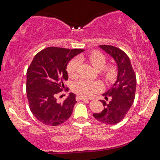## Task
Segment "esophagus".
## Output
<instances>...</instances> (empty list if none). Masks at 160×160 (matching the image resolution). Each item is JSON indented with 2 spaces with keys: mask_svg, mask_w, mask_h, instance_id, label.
<instances>
[{
  "mask_svg": "<svg viewBox=\"0 0 160 160\" xmlns=\"http://www.w3.org/2000/svg\"><path fill=\"white\" fill-rule=\"evenodd\" d=\"M76 100H77V101H80V100H82V101H85V100H88V99L84 98V97H82L79 96V95H78V96H76Z\"/></svg>",
  "mask_w": 160,
  "mask_h": 160,
  "instance_id": "34e87169",
  "label": "esophagus"
}]
</instances>
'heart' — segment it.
I'll list each match as a JSON object with an SVG mask.
<instances>
[{
  "instance_id": "obj_1",
  "label": "heart",
  "mask_w": 160,
  "mask_h": 160,
  "mask_svg": "<svg viewBox=\"0 0 160 160\" xmlns=\"http://www.w3.org/2000/svg\"><path fill=\"white\" fill-rule=\"evenodd\" d=\"M89 60L94 69L100 71L105 68L107 65V58L102 53L99 51H94L89 55ZM80 59L75 58L70 61L67 66V72L69 76L75 77L79 68ZM103 76L109 82L114 80L116 76V70L114 68L109 67L104 70ZM102 89V86L99 82L88 80H81L72 84V90L75 93L82 97H90Z\"/></svg>"
}]
</instances>
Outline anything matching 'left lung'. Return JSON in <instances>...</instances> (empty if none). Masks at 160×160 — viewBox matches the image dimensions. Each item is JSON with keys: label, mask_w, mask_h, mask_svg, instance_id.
<instances>
[{"label": "left lung", "mask_w": 160, "mask_h": 160, "mask_svg": "<svg viewBox=\"0 0 160 160\" xmlns=\"http://www.w3.org/2000/svg\"><path fill=\"white\" fill-rule=\"evenodd\" d=\"M99 47L114 59L118 66V76L112 88L103 94L109 102L101 100L104 107L100 113H93L97 121L103 123L114 125L123 120L133 104L136 76L127 54L120 48L111 45H100Z\"/></svg>", "instance_id": "obj_1"}]
</instances>
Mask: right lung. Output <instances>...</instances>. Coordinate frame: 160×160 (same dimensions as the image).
<instances>
[{
    "mask_svg": "<svg viewBox=\"0 0 160 160\" xmlns=\"http://www.w3.org/2000/svg\"><path fill=\"white\" fill-rule=\"evenodd\" d=\"M84 51L81 48L69 49L48 47L35 55L27 71L26 90L29 107L38 121L47 126H56L71 116L75 94L70 93L63 102H57L58 94L65 90L63 82L68 80L66 66L69 61Z\"/></svg>",
    "mask_w": 160,
    "mask_h": 160,
    "instance_id": "right-lung-1",
    "label": "right lung"
}]
</instances>
